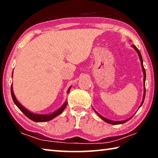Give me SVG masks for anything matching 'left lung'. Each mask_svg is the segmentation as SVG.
Returning a JSON list of instances; mask_svg holds the SVG:
<instances>
[{
	"label": "left lung",
	"instance_id": "obj_1",
	"mask_svg": "<svg viewBox=\"0 0 158 158\" xmlns=\"http://www.w3.org/2000/svg\"><path fill=\"white\" fill-rule=\"evenodd\" d=\"M134 49H135V51L136 52H137V53L139 54V58H140V61H141V68H142V69H143V86H144V88H143V90H144V91H143V100H142V102H141V106L143 105V100H144V98H145V95H146V88H145V81H146V71H145V69H144V67H143V59H142V56H141V53H140V52L139 51V49H137V47L135 46V45H132V46ZM94 111H95V113L97 114L99 116H100L102 119L104 121H105V122H106V123H110V124H112V125H118V124H123V123H125V122H127V121H129V120H130L131 118H132V117L131 118H128V119H127V120H125V121H111V120H109V119H107V118H105V117H103V116H102L101 115H100L99 114L97 111H96L95 109H94Z\"/></svg>",
	"mask_w": 158,
	"mask_h": 158
}]
</instances>
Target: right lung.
<instances>
[{"label":"right lung","instance_id":"1","mask_svg":"<svg viewBox=\"0 0 158 158\" xmlns=\"http://www.w3.org/2000/svg\"><path fill=\"white\" fill-rule=\"evenodd\" d=\"M12 73H13V72H12ZM70 89H71V86L68 89V93L69 92ZM11 95H12V100H13V101H14L15 104L16 105H17V107L19 109L23 114H25V116H26V117H28L29 119L32 120V121H33L35 122H38V123L49 121H51V120H52L53 118H54L55 117H56L57 116H58V115L62 113V112L64 111V109H65L66 106H67V104H68V102H67V101L65 102V103L63 104V106H61L60 109H58V110L54 111L52 114H36L32 113V112H31L30 111H28V109H26L25 107H23V106L21 105L19 102V101L17 100V98H16L15 95L14 94V92H13L12 84L11 85Z\"/></svg>","mask_w":158,"mask_h":158}]
</instances>
